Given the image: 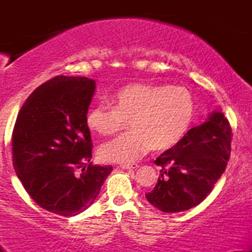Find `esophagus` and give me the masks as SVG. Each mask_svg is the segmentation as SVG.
Instances as JSON below:
<instances>
[{
	"mask_svg": "<svg viewBox=\"0 0 252 252\" xmlns=\"http://www.w3.org/2000/svg\"><path fill=\"white\" fill-rule=\"evenodd\" d=\"M121 168L122 169H137L138 168V164H122V166H121Z\"/></svg>",
	"mask_w": 252,
	"mask_h": 252,
	"instance_id": "esophagus-1",
	"label": "esophagus"
}]
</instances>
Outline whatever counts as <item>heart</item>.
Segmentation results:
<instances>
[{
  "mask_svg": "<svg viewBox=\"0 0 252 252\" xmlns=\"http://www.w3.org/2000/svg\"><path fill=\"white\" fill-rule=\"evenodd\" d=\"M195 118V100L181 86L134 83L98 103L86 114L91 131L116 134L128 121L126 132L104 143L99 155L106 162L131 163L153 148L166 150L186 137Z\"/></svg>",
  "mask_w": 252,
  "mask_h": 252,
  "instance_id": "heart-1",
  "label": "heart"
}]
</instances>
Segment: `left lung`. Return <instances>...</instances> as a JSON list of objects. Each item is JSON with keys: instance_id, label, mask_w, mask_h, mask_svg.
<instances>
[{"instance_id": "left-lung-1", "label": "left lung", "mask_w": 252, "mask_h": 252, "mask_svg": "<svg viewBox=\"0 0 252 252\" xmlns=\"http://www.w3.org/2000/svg\"><path fill=\"white\" fill-rule=\"evenodd\" d=\"M231 130L220 111H212L206 122L194 126L175 147L155 160L162 167L158 184L146 198L162 212H184L210 194L231 154Z\"/></svg>"}]
</instances>
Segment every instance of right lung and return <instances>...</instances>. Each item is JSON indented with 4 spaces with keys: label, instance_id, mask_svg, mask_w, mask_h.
I'll use <instances>...</instances> for the list:
<instances>
[{
    "label": "right lung",
    "instance_id": "right-lung-1",
    "mask_svg": "<svg viewBox=\"0 0 252 252\" xmlns=\"http://www.w3.org/2000/svg\"><path fill=\"white\" fill-rule=\"evenodd\" d=\"M96 82L58 76L27 98L14 126L13 164L40 207L73 217L94 204L111 166H94L86 114Z\"/></svg>",
    "mask_w": 252,
    "mask_h": 252
}]
</instances>
